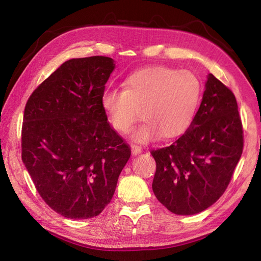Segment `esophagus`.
Masks as SVG:
<instances>
[{"mask_svg": "<svg viewBox=\"0 0 261 261\" xmlns=\"http://www.w3.org/2000/svg\"><path fill=\"white\" fill-rule=\"evenodd\" d=\"M131 150H132V153H134L135 156H137V154H139V153L142 152L141 147L137 146V145H132V146H131Z\"/></svg>", "mask_w": 261, "mask_h": 261, "instance_id": "obj_1", "label": "esophagus"}]
</instances>
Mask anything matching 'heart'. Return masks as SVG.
<instances>
[{
  "instance_id": "b5f03b06",
  "label": "heart",
  "mask_w": 261,
  "mask_h": 261,
  "mask_svg": "<svg viewBox=\"0 0 261 261\" xmlns=\"http://www.w3.org/2000/svg\"><path fill=\"white\" fill-rule=\"evenodd\" d=\"M202 96V83L190 70L154 66L132 74L123 90L110 88L101 105L110 124L120 134H127L140 119L145 122L132 135L146 143L160 136L181 135L195 116Z\"/></svg>"
}]
</instances>
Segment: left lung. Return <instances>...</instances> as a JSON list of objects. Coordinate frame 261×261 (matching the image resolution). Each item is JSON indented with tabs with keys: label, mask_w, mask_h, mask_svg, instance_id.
I'll list each match as a JSON object with an SVG mask.
<instances>
[{
	"label": "left lung",
	"mask_w": 261,
	"mask_h": 261,
	"mask_svg": "<svg viewBox=\"0 0 261 261\" xmlns=\"http://www.w3.org/2000/svg\"><path fill=\"white\" fill-rule=\"evenodd\" d=\"M243 150L242 122L234 94L212 74L202 103L185 134L151 150L152 191L170 212H202L223 195Z\"/></svg>",
	"instance_id": "obj_1"
}]
</instances>
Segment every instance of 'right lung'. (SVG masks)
<instances>
[{
  "mask_svg": "<svg viewBox=\"0 0 261 261\" xmlns=\"http://www.w3.org/2000/svg\"><path fill=\"white\" fill-rule=\"evenodd\" d=\"M114 67L104 56L67 60L25 104L22 162L43 201L65 218L101 213L131 156L101 105Z\"/></svg>",
  "mask_w": 261,
  "mask_h": 261,
  "instance_id": "right-lung-1",
  "label": "right lung"
}]
</instances>
